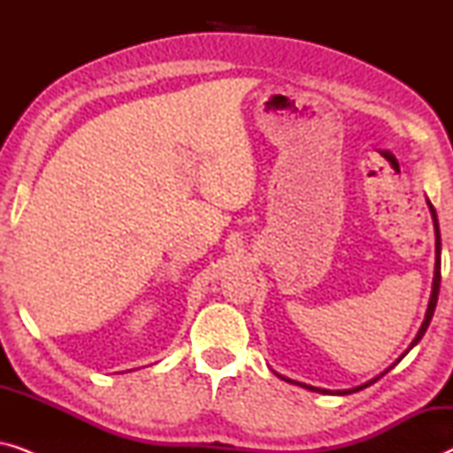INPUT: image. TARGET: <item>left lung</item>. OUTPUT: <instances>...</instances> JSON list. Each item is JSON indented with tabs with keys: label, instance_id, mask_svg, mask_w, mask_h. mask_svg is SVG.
Returning a JSON list of instances; mask_svg holds the SVG:
<instances>
[{
	"label": "left lung",
	"instance_id": "obj_1",
	"mask_svg": "<svg viewBox=\"0 0 453 453\" xmlns=\"http://www.w3.org/2000/svg\"><path fill=\"white\" fill-rule=\"evenodd\" d=\"M426 203H429V210H431V219H433V226H435V274H433V290H431V299H429V307H426V313H425V321H423V326H420V330H418V334H417V338L412 340V344H411V349L412 346H417L418 342H420V338L425 336V332H426V327H429V324H431V319H433V313H435V305H437V296H439V284H441V234H439V222H437V212H435V208H433V203L426 200ZM408 349V350H411ZM406 350V352H408ZM406 352L404 355H402L398 361L395 363H400L402 358L406 357ZM394 363V365H395ZM394 365L389 369H394ZM389 369H386L383 371L381 375H377V377H373V380L371 381H367V383H363V386H357V388H352V389H336V392H330V389H319V388H313V386H305V383H299V381H293V380H288V377H282V375H278L280 377V380H284V381H290V383H295V386H301V388H307V389H311V392H319V394H340V395H344V394H352V392H358V389H363V388H367V386H371V383H375L377 380H380V377H383L388 373Z\"/></svg>",
	"mask_w": 453,
	"mask_h": 453
}]
</instances>
